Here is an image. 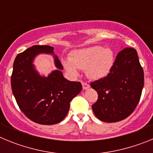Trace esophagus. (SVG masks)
<instances>
[{
  "label": "esophagus",
  "instance_id": "34e87169",
  "mask_svg": "<svg viewBox=\"0 0 153 153\" xmlns=\"http://www.w3.org/2000/svg\"><path fill=\"white\" fill-rule=\"evenodd\" d=\"M82 86H83V90H87V89L90 88V85L88 83H85V82H82Z\"/></svg>",
  "mask_w": 153,
  "mask_h": 153
}]
</instances>
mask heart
Wrapping results in <instances>:
<instances>
[{
  "mask_svg": "<svg viewBox=\"0 0 153 153\" xmlns=\"http://www.w3.org/2000/svg\"><path fill=\"white\" fill-rule=\"evenodd\" d=\"M63 67L74 76L79 75V70H85L89 78L98 80L107 76L114 65L112 50L102 46H93L75 51L70 59L63 60Z\"/></svg>",
  "mask_w": 153,
  "mask_h": 153,
  "instance_id": "obj_1",
  "label": "heart"
}]
</instances>
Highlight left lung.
<instances>
[{"label": "left lung", "mask_w": 153, "mask_h": 153, "mask_svg": "<svg viewBox=\"0 0 153 153\" xmlns=\"http://www.w3.org/2000/svg\"><path fill=\"white\" fill-rule=\"evenodd\" d=\"M90 85L98 93L92 109L99 120L116 123L127 118L139 103L144 86L143 70L136 50H122L109 75Z\"/></svg>", "instance_id": "left-lung-1"}]
</instances>
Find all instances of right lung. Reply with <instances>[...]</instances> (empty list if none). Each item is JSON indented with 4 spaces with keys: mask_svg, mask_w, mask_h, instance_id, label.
Here are the masks:
<instances>
[{
    "mask_svg": "<svg viewBox=\"0 0 153 153\" xmlns=\"http://www.w3.org/2000/svg\"><path fill=\"white\" fill-rule=\"evenodd\" d=\"M40 54L54 58L56 70L40 75L33 61ZM63 67L53 52V47L36 45L19 53L13 65L11 88L21 111L33 122L53 125L61 122L69 111L70 102L82 90L79 82L63 77Z\"/></svg>",
    "mask_w": 153,
    "mask_h": 153,
    "instance_id": "right-lung-1",
    "label": "right lung"
}]
</instances>
